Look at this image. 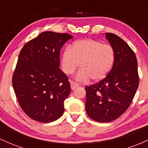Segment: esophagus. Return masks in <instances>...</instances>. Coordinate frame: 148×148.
<instances>
[{
	"instance_id": "34e87169",
	"label": "esophagus",
	"mask_w": 148,
	"mask_h": 148,
	"mask_svg": "<svg viewBox=\"0 0 148 148\" xmlns=\"http://www.w3.org/2000/svg\"><path fill=\"white\" fill-rule=\"evenodd\" d=\"M70 84H71V88H72V90H74V89H76V88H78L79 86V84L74 82V81H71Z\"/></svg>"
}]
</instances>
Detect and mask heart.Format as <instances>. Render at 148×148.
<instances>
[{"mask_svg":"<svg viewBox=\"0 0 148 148\" xmlns=\"http://www.w3.org/2000/svg\"><path fill=\"white\" fill-rule=\"evenodd\" d=\"M115 61V51L110 45L98 40L86 39L74 42L65 49L61 57V66L66 74H73L79 66L76 79L99 81L106 77Z\"/></svg>","mask_w":148,"mask_h":148,"instance_id":"b5f03b06","label":"heart"}]
</instances>
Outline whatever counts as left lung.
<instances>
[{
    "label": "left lung",
    "instance_id": "1",
    "mask_svg": "<svg viewBox=\"0 0 148 148\" xmlns=\"http://www.w3.org/2000/svg\"><path fill=\"white\" fill-rule=\"evenodd\" d=\"M115 51V61L108 75L97 84L86 87V113L92 120L109 123L127 111L139 84L135 53L123 39L106 33Z\"/></svg>",
    "mask_w": 148,
    "mask_h": 148
}]
</instances>
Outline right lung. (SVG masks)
Returning a JSON list of instances; mask_svg holds the SVG:
<instances>
[{"mask_svg":"<svg viewBox=\"0 0 148 148\" xmlns=\"http://www.w3.org/2000/svg\"><path fill=\"white\" fill-rule=\"evenodd\" d=\"M72 37L67 33L43 32L20 51L13 88L22 110L34 120L50 123L63 114L64 101L71 88L67 76L59 68L60 51Z\"/></svg>","mask_w":148,"mask_h":148,"instance_id":"1","label":"right lung"}]
</instances>
